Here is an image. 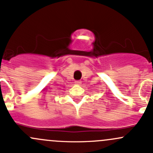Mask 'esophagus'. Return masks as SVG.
Here are the masks:
<instances>
[{"label": "esophagus", "instance_id": "esophagus-1", "mask_svg": "<svg viewBox=\"0 0 153 153\" xmlns=\"http://www.w3.org/2000/svg\"><path fill=\"white\" fill-rule=\"evenodd\" d=\"M75 84H77V85H80V84H81V81H75Z\"/></svg>", "mask_w": 153, "mask_h": 153}]
</instances>
